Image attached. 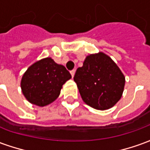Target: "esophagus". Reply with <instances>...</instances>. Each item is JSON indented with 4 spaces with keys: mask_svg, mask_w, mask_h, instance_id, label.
<instances>
[{
    "mask_svg": "<svg viewBox=\"0 0 150 150\" xmlns=\"http://www.w3.org/2000/svg\"><path fill=\"white\" fill-rule=\"evenodd\" d=\"M75 73V70H72V71H71V75L72 77H74Z\"/></svg>",
    "mask_w": 150,
    "mask_h": 150,
    "instance_id": "1",
    "label": "esophagus"
}]
</instances>
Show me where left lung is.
<instances>
[{
    "label": "left lung",
    "instance_id": "1",
    "mask_svg": "<svg viewBox=\"0 0 150 150\" xmlns=\"http://www.w3.org/2000/svg\"><path fill=\"white\" fill-rule=\"evenodd\" d=\"M74 81L86 104L106 110L121 98L125 79L110 57L100 52L86 58L83 67L76 70Z\"/></svg>",
    "mask_w": 150,
    "mask_h": 150
}]
</instances>
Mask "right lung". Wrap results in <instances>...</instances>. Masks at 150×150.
Returning a JSON list of instances; mask_svg holds the SVG:
<instances>
[{"label":"right lung","instance_id":"add662e5","mask_svg":"<svg viewBox=\"0 0 150 150\" xmlns=\"http://www.w3.org/2000/svg\"><path fill=\"white\" fill-rule=\"evenodd\" d=\"M71 78L64 66L46 58L27 69L21 79V88L29 102L43 107L55 100L62 85Z\"/></svg>","mask_w":150,"mask_h":150}]
</instances>
